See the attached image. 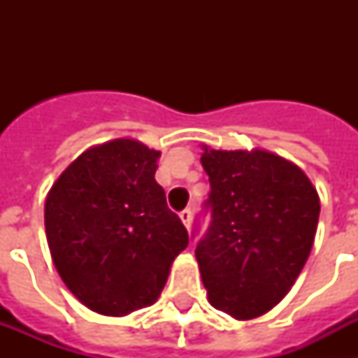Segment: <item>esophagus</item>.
<instances>
[{
    "label": "esophagus",
    "mask_w": 358,
    "mask_h": 358,
    "mask_svg": "<svg viewBox=\"0 0 358 358\" xmlns=\"http://www.w3.org/2000/svg\"><path fill=\"white\" fill-rule=\"evenodd\" d=\"M180 219H182V223L185 224V229H189L191 227V210L189 208H185L180 212Z\"/></svg>",
    "instance_id": "1"
}]
</instances>
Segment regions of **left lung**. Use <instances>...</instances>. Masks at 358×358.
Here are the masks:
<instances>
[{
	"instance_id": "obj_1",
	"label": "left lung",
	"mask_w": 358,
	"mask_h": 358,
	"mask_svg": "<svg viewBox=\"0 0 358 358\" xmlns=\"http://www.w3.org/2000/svg\"><path fill=\"white\" fill-rule=\"evenodd\" d=\"M212 224L195 249L208 301L255 320L286 297L310 255L320 195L295 163L255 150L202 145Z\"/></svg>"
}]
</instances>
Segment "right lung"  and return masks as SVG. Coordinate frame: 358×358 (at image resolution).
Here are the masks:
<instances>
[{
    "label": "right lung",
    "mask_w": 358,
    "mask_h": 358,
    "mask_svg": "<svg viewBox=\"0 0 358 358\" xmlns=\"http://www.w3.org/2000/svg\"><path fill=\"white\" fill-rule=\"evenodd\" d=\"M159 156L135 139L108 141L76 157L48 191L44 227L55 269L103 316L156 303L189 243L154 178Z\"/></svg>",
    "instance_id": "obj_1"
}]
</instances>
